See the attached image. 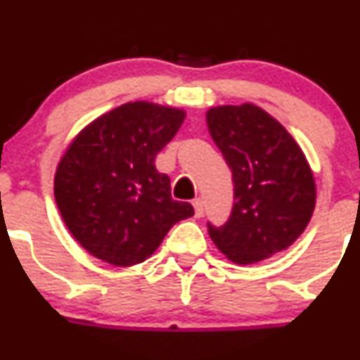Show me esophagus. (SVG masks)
Wrapping results in <instances>:
<instances>
[{"instance_id": "esophagus-1", "label": "esophagus", "mask_w": 360, "mask_h": 360, "mask_svg": "<svg viewBox=\"0 0 360 360\" xmlns=\"http://www.w3.org/2000/svg\"><path fill=\"white\" fill-rule=\"evenodd\" d=\"M193 207H195V216L202 217L203 216V200H202V198H197V200H193Z\"/></svg>"}]
</instances>
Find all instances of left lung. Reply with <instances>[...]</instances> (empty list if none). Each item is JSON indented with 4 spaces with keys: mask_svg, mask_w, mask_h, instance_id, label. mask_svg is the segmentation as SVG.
Instances as JSON below:
<instances>
[{
    "mask_svg": "<svg viewBox=\"0 0 360 360\" xmlns=\"http://www.w3.org/2000/svg\"><path fill=\"white\" fill-rule=\"evenodd\" d=\"M207 125L231 169L235 200L226 223H207L212 242L238 264L288 249L315 207V181L303 151L254 104L212 108Z\"/></svg>",
    "mask_w": 360,
    "mask_h": 360,
    "instance_id": "left-lung-1",
    "label": "left lung"
}]
</instances>
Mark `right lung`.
<instances>
[{
	"label": "right lung",
	"mask_w": 360,
	"mask_h": 360,
	"mask_svg": "<svg viewBox=\"0 0 360 360\" xmlns=\"http://www.w3.org/2000/svg\"><path fill=\"white\" fill-rule=\"evenodd\" d=\"M184 111L127 103L90 123L60 160L56 202L72 237L92 256L116 264L143 263L170 228L195 214L174 200L155 158L176 136Z\"/></svg>",
	"instance_id": "1"
}]
</instances>
